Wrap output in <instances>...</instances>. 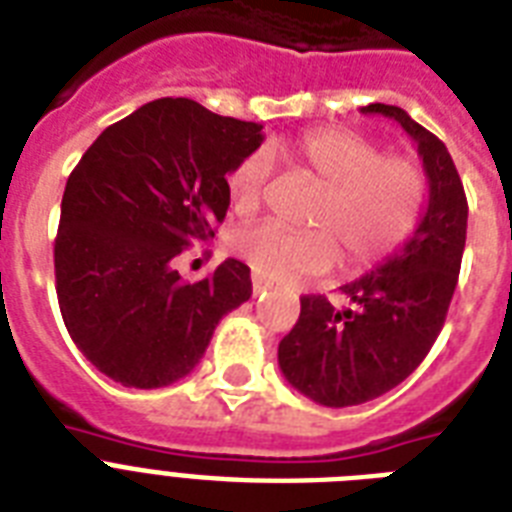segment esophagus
Returning a JSON list of instances; mask_svg holds the SVG:
<instances>
[{
    "instance_id": "esophagus-1",
    "label": "esophagus",
    "mask_w": 512,
    "mask_h": 512,
    "mask_svg": "<svg viewBox=\"0 0 512 512\" xmlns=\"http://www.w3.org/2000/svg\"><path fill=\"white\" fill-rule=\"evenodd\" d=\"M268 289H271V281L265 279V276H260V273H252V295H263Z\"/></svg>"
}]
</instances>
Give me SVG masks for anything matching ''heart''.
Instances as JSON below:
<instances>
[{
    "mask_svg": "<svg viewBox=\"0 0 512 512\" xmlns=\"http://www.w3.org/2000/svg\"><path fill=\"white\" fill-rule=\"evenodd\" d=\"M297 167L319 185L308 223L311 231H287L273 223L241 228L236 255L260 276L284 281L327 271L340 249V263L364 271L393 255L420 225L425 177L404 156H385L382 146L345 127H319L292 143ZM273 162L257 148L228 177V196L239 215L255 212Z\"/></svg>",
    "mask_w": 512,
    "mask_h": 512,
    "instance_id": "b5f03b06",
    "label": "heart"
}]
</instances>
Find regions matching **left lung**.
<instances>
[{"instance_id":"8db88e82","label":"left lung","mask_w":512,"mask_h":512,"mask_svg":"<svg viewBox=\"0 0 512 512\" xmlns=\"http://www.w3.org/2000/svg\"><path fill=\"white\" fill-rule=\"evenodd\" d=\"M361 114L388 116L417 143L428 207L404 247L342 284L345 308L324 295L300 297V319L279 342L289 385L335 409L388 393L422 364L444 327L468 233V199L444 143L404 108L369 103Z\"/></svg>"}]
</instances>
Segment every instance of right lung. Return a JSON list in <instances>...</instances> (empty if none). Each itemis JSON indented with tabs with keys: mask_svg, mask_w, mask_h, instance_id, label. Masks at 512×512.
Masks as SVG:
<instances>
[{
	"mask_svg": "<svg viewBox=\"0 0 512 512\" xmlns=\"http://www.w3.org/2000/svg\"><path fill=\"white\" fill-rule=\"evenodd\" d=\"M263 124L162 98L100 132L71 172L55 239V289L76 348L124 388H164L193 372L225 313L252 295L228 257L185 281L175 257L215 236L225 177L263 143Z\"/></svg>",
	"mask_w": 512,
	"mask_h": 512,
	"instance_id": "add662e5",
	"label": "right lung"
}]
</instances>
